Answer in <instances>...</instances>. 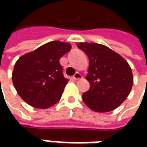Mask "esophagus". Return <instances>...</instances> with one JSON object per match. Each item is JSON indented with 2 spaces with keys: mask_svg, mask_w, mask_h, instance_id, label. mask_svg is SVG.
Wrapping results in <instances>:
<instances>
[{
  "mask_svg": "<svg viewBox=\"0 0 147 147\" xmlns=\"http://www.w3.org/2000/svg\"><path fill=\"white\" fill-rule=\"evenodd\" d=\"M82 74H79V73H76V74L74 75V80H78V79H82Z\"/></svg>",
  "mask_w": 147,
  "mask_h": 147,
  "instance_id": "1",
  "label": "esophagus"
}]
</instances>
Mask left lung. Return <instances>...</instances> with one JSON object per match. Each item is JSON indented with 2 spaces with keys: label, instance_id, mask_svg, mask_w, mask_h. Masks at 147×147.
<instances>
[{
  "label": "left lung",
  "instance_id": "1",
  "mask_svg": "<svg viewBox=\"0 0 147 147\" xmlns=\"http://www.w3.org/2000/svg\"><path fill=\"white\" fill-rule=\"evenodd\" d=\"M77 47L89 58L86 79L90 83L82 100L95 112H110L127 99L133 84L131 67L109 47L97 43L79 42Z\"/></svg>",
  "mask_w": 147,
  "mask_h": 147
}]
</instances>
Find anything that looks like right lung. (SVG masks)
I'll list each match as a JSON object with an SVG mask.
<instances>
[{
	"instance_id": "add662e5",
	"label": "right lung",
	"mask_w": 147,
	"mask_h": 147,
	"mask_svg": "<svg viewBox=\"0 0 147 147\" xmlns=\"http://www.w3.org/2000/svg\"><path fill=\"white\" fill-rule=\"evenodd\" d=\"M70 49L69 43L50 42L16 61L12 81L17 93L27 104L47 109L60 100L69 79L63 75L59 59Z\"/></svg>"
}]
</instances>
